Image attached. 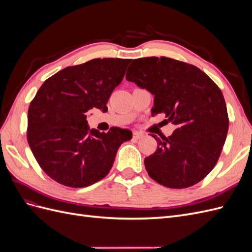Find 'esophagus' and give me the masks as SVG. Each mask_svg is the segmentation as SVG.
I'll return each instance as SVG.
<instances>
[{"instance_id":"34e87169","label":"esophagus","mask_w":252,"mask_h":252,"mask_svg":"<svg viewBox=\"0 0 252 252\" xmlns=\"http://www.w3.org/2000/svg\"><path fill=\"white\" fill-rule=\"evenodd\" d=\"M144 136V133H142V132H140V131H134L133 132V139H135V140H140V139H142Z\"/></svg>"}]
</instances>
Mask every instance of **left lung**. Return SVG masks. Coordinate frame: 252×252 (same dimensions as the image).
Wrapping results in <instances>:
<instances>
[{
	"instance_id": "left-lung-1",
	"label": "left lung",
	"mask_w": 252,
	"mask_h": 252,
	"mask_svg": "<svg viewBox=\"0 0 252 252\" xmlns=\"http://www.w3.org/2000/svg\"><path fill=\"white\" fill-rule=\"evenodd\" d=\"M126 79L155 95L152 116L164 113L173 133L158 138L154 155L145 158L149 177L168 188L201 182L216 166L229 127L222 91L194 65L166 57L135 59Z\"/></svg>"
}]
</instances>
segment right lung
I'll return each instance as SVG.
<instances>
[{
  "mask_svg": "<svg viewBox=\"0 0 252 252\" xmlns=\"http://www.w3.org/2000/svg\"><path fill=\"white\" fill-rule=\"evenodd\" d=\"M129 59H94L66 67L47 79L28 109L27 141L43 171L64 186L83 188L107 175L128 129L105 133L89 129V110L106 112Z\"/></svg>",
  "mask_w": 252,
  "mask_h": 252,
  "instance_id": "1",
  "label": "right lung"
}]
</instances>
